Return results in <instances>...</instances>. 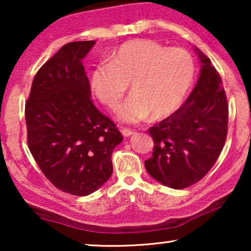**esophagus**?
Returning a JSON list of instances; mask_svg holds the SVG:
<instances>
[{
	"instance_id": "esophagus-1",
	"label": "esophagus",
	"mask_w": 251,
	"mask_h": 251,
	"mask_svg": "<svg viewBox=\"0 0 251 251\" xmlns=\"http://www.w3.org/2000/svg\"><path fill=\"white\" fill-rule=\"evenodd\" d=\"M121 133L123 135V137H129V136H131L132 133H133V131L132 130H130V129H122L121 130Z\"/></svg>"
}]
</instances>
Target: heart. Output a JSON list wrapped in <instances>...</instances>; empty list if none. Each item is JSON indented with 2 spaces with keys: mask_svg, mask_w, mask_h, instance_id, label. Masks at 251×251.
<instances>
[{
  "mask_svg": "<svg viewBox=\"0 0 251 251\" xmlns=\"http://www.w3.org/2000/svg\"><path fill=\"white\" fill-rule=\"evenodd\" d=\"M195 64L186 50L150 40L122 43L108 63L90 73V88L102 104L114 111L128 90L132 94L118 111L123 123L166 119L179 108L193 83Z\"/></svg>",
  "mask_w": 251,
  "mask_h": 251,
  "instance_id": "obj_1",
  "label": "heart"
}]
</instances>
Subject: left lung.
Wrapping results in <instances>:
<instances>
[{
	"mask_svg": "<svg viewBox=\"0 0 251 251\" xmlns=\"http://www.w3.org/2000/svg\"><path fill=\"white\" fill-rule=\"evenodd\" d=\"M194 50L201 63L197 85L179 109L149 129L154 149L145 161L147 173L175 190L208 174L227 135L228 106L221 75L202 51Z\"/></svg>",
	"mask_w": 251,
	"mask_h": 251,
	"instance_id": "left-lung-1",
	"label": "left lung"
}]
</instances>
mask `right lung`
<instances>
[{
    "mask_svg": "<svg viewBox=\"0 0 251 251\" xmlns=\"http://www.w3.org/2000/svg\"><path fill=\"white\" fill-rule=\"evenodd\" d=\"M96 41L65 44L37 72L25 106L27 143L48 179L65 193L85 197L113 173L121 132L91 101L82 59Z\"/></svg>",
    "mask_w": 251,
    "mask_h": 251,
    "instance_id": "1",
    "label": "right lung"
}]
</instances>
